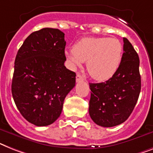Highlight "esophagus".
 <instances>
[{
	"label": "esophagus",
	"mask_w": 153,
	"mask_h": 153,
	"mask_svg": "<svg viewBox=\"0 0 153 153\" xmlns=\"http://www.w3.org/2000/svg\"><path fill=\"white\" fill-rule=\"evenodd\" d=\"M76 82H81L84 80V78H83V76L80 74H76Z\"/></svg>",
	"instance_id": "obj_1"
}]
</instances>
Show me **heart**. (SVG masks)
Segmentation results:
<instances>
[{
    "label": "heart",
    "mask_w": 153,
    "mask_h": 153,
    "mask_svg": "<svg viewBox=\"0 0 153 153\" xmlns=\"http://www.w3.org/2000/svg\"><path fill=\"white\" fill-rule=\"evenodd\" d=\"M123 45L114 37H85L79 40L67 55L74 66L87 62V70L93 79L106 80L117 72L122 61Z\"/></svg>",
    "instance_id": "1"
}]
</instances>
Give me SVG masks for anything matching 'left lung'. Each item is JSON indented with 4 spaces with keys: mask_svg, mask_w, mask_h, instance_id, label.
Here are the masks:
<instances>
[{
    "mask_svg": "<svg viewBox=\"0 0 153 153\" xmlns=\"http://www.w3.org/2000/svg\"><path fill=\"white\" fill-rule=\"evenodd\" d=\"M89 86V114L94 123L111 127L127 120L141 91L139 57L127 38L123 37V54L117 72L105 82Z\"/></svg>",
    "mask_w": 153,
    "mask_h": 153,
    "instance_id": "8db88e82",
    "label": "left lung"
}]
</instances>
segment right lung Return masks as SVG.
I'll return each instance as SVG.
<instances>
[{"mask_svg":"<svg viewBox=\"0 0 153 153\" xmlns=\"http://www.w3.org/2000/svg\"><path fill=\"white\" fill-rule=\"evenodd\" d=\"M64 37L59 29H41L30 34L16 55L12 97L22 117L38 127L59 118L75 86L76 74L64 65Z\"/></svg>","mask_w":153,"mask_h":153,"instance_id":"add662e5","label":"right lung"}]
</instances>
